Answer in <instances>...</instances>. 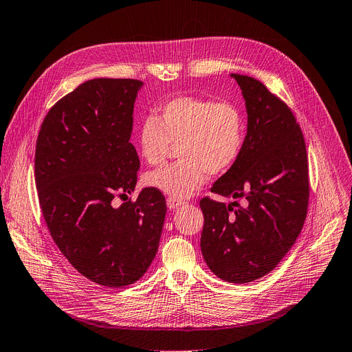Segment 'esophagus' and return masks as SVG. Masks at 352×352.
<instances>
[{"instance_id":"obj_1","label":"esophagus","mask_w":352,"mask_h":352,"mask_svg":"<svg viewBox=\"0 0 352 352\" xmlns=\"http://www.w3.org/2000/svg\"><path fill=\"white\" fill-rule=\"evenodd\" d=\"M166 204H167V208H169V209H176V208H179L182 205H185V202H183V200H179V199H175V197L167 199Z\"/></svg>"}]
</instances>
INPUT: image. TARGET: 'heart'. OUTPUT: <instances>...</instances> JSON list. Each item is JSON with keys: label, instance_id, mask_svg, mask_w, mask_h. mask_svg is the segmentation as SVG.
I'll return each instance as SVG.
<instances>
[{"label": "heart", "instance_id": "heart-1", "mask_svg": "<svg viewBox=\"0 0 352 352\" xmlns=\"http://www.w3.org/2000/svg\"><path fill=\"white\" fill-rule=\"evenodd\" d=\"M246 138L242 110L229 102L179 96L146 116L138 131V147L152 166L164 162L170 144L180 160L146 175V183L175 199L189 197L208 175H222L235 164Z\"/></svg>", "mask_w": 352, "mask_h": 352}]
</instances>
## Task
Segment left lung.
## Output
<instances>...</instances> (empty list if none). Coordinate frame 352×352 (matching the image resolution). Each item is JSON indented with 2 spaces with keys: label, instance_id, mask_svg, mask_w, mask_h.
Returning a JSON list of instances; mask_svg holds the SVG:
<instances>
[{
  "label": "left lung",
  "instance_id": "1",
  "mask_svg": "<svg viewBox=\"0 0 352 352\" xmlns=\"http://www.w3.org/2000/svg\"><path fill=\"white\" fill-rule=\"evenodd\" d=\"M245 98L248 129L238 162L212 192L246 202L200 200V249L209 270L246 283L270 274L302 230L309 197L304 135L291 109L254 77L230 74Z\"/></svg>",
  "mask_w": 352,
  "mask_h": 352
}]
</instances>
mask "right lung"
Returning a JSON list of instances; mask_svg holds the SVG:
<instances>
[{
  "label": "right lung",
  "instance_id": "add662e5",
  "mask_svg": "<svg viewBox=\"0 0 352 352\" xmlns=\"http://www.w3.org/2000/svg\"><path fill=\"white\" fill-rule=\"evenodd\" d=\"M143 82L94 78L50 109L36 146V185L52 238L76 270L103 287L139 280L156 256L166 200L144 188L131 193L140 160L129 140Z\"/></svg>",
  "mask_w": 352,
  "mask_h": 352
}]
</instances>
